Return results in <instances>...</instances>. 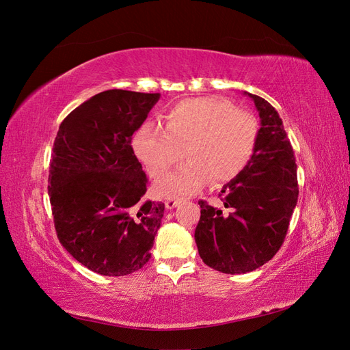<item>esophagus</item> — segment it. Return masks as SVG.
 <instances>
[{
  "label": "esophagus",
  "instance_id": "34e87169",
  "mask_svg": "<svg viewBox=\"0 0 350 350\" xmlns=\"http://www.w3.org/2000/svg\"><path fill=\"white\" fill-rule=\"evenodd\" d=\"M181 203H183V200H181V198H176V197H167V198L165 200L166 208H174V207L181 204Z\"/></svg>",
  "mask_w": 350,
  "mask_h": 350
}]
</instances>
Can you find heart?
Masks as SVG:
<instances>
[{"label":"heart","instance_id":"b5f03b06","mask_svg":"<svg viewBox=\"0 0 350 350\" xmlns=\"http://www.w3.org/2000/svg\"><path fill=\"white\" fill-rule=\"evenodd\" d=\"M256 116L217 98L185 99L169 108L165 130L144 124L133 149L153 178L165 176L181 159L189 161L157 184L162 196H188L211 176L221 184L238 176L250 163L258 143Z\"/></svg>","mask_w":350,"mask_h":350}]
</instances>
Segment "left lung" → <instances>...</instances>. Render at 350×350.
<instances>
[{
	"label": "left lung",
	"instance_id": "1",
	"mask_svg": "<svg viewBox=\"0 0 350 350\" xmlns=\"http://www.w3.org/2000/svg\"><path fill=\"white\" fill-rule=\"evenodd\" d=\"M243 93L260 115L256 152L219 194L229 213L198 201L194 234L201 260L226 274L252 271L276 256L299 194L293 149L278 111L257 94Z\"/></svg>",
	"mask_w": 350,
	"mask_h": 350
}]
</instances>
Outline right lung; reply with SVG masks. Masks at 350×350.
<instances>
[{"mask_svg": "<svg viewBox=\"0 0 350 350\" xmlns=\"http://www.w3.org/2000/svg\"><path fill=\"white\" fill-rule=\"evenodd\" d=\"M161 98L112 89L94 94L61 122L48 194L58 239L84 267L125 276L150 260L165 204L144 200L147 176L131 137Z\"/></svg>", "mask_w": 350, "mask_h": 350, "instance_id": "add662e5", "label": "right lung"}]
</instances>
